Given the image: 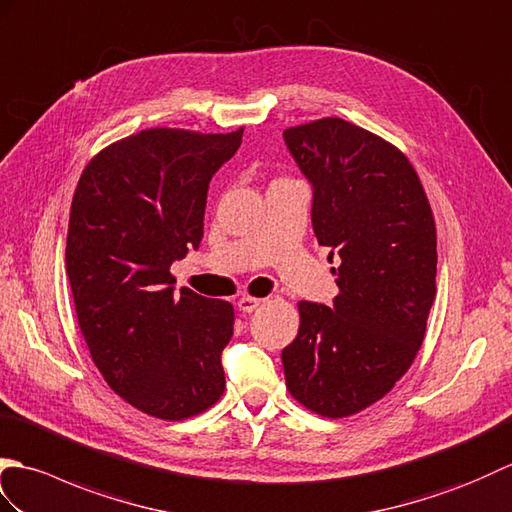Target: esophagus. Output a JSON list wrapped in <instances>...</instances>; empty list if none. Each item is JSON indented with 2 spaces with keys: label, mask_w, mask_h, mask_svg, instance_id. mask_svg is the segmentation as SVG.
I'll return each mask as SVG.
<instances>
[{
  "label": "esophagus",
  "mask_w": 512,
  "mask_h": 512,
  "mask_svg": "<svg viewBox=\"0 0 512 512\" xmlns=\"http://www.w3.org/2000/svg\"><path fill=\"white\" fill-rule=\"evenodd\" d=\"M263 302H265V300L252 298V295H243V298L238 300V309H241L243 313H252V311L258 309V306H263Z\"/></svg>",
  "instance_id": "esophagus-1"
}]
</instances>
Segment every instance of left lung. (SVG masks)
Returning a JSON list of instances; mask_svg holds the SVG:
<instances>
[{
    "label": "left lung",
    "mask_w": 512,
    "mask_h": 512,
    "mask_svg": "<svg viewBox=\"0 0 512 512\" xmlns=\"http://www.w3.org/2000/svg\"><path fill=\"white\" fill-rule=\"evenodd\" d=\"M313 186L317 243L339 256L333 309L298 302L282 350L287 390L326 418L388 394L410 370L436 298V221L414 166L377 133L342 118L285 129Z\"/></svg>",
    "instance_id": "left-lung-1"
}]
</instances>
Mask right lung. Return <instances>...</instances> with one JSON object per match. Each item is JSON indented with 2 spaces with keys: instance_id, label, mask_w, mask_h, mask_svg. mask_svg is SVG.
Returning <instances> with one entry per match:
<instances>
[{
  "instance_id": "right-lung-1",
  "label": "right lung",
  "mask_w": 512,
  "mask_h": 512,
  "mask_svg": "<svg viewBox=\"0 0 512 512\" xmlns=\"http://www.w3.org/2000/svg\"><path fill=\"white\" fill-rule=\"evenodd\" d=\"M241 138L144 129L96 153L74 192L65 271L78 326L109 388L155 418L197 416L225 390L234 306L177 295L170 265L199 247L210 179Z\"/></svg>"
}]
</instances>
